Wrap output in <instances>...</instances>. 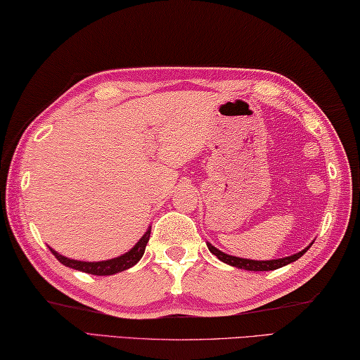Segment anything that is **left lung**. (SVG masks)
<instances>
[{
  "label": "left lung",
  "mask_w": 360,
  "mask_h": 360,
  "mask_svg": "<svg viewBox=\"0 0 360 360\" xmlns=\"http://www.w3.org/2000/svg\"><path fill=\"white\" fill-rule=\"evenodd\" d=\"M207 247H209V250L214 253L217 258H219V260H221L223 263H226V264H231V266H236L239 269H247V271H273V269L282 268L288 263L298 260L300 257L304 255V252L309 249L311 244L306 247V249H303L302 252L295 253V255H290V257H285V258H278V260H262V262L260 260H247V258L228 255V253H223L221 250H219L217 247H214L209 243H207Z\"/></svg>",
  "instance_id": "obj_1"
}]
</instances>
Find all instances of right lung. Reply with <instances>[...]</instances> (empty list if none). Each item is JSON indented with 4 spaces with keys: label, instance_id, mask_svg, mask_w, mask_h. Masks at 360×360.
<instances>
[{
    "label": "right lung",
    "instance_id": "add662e5",
    "mask_svg": "<svg viewBox=\"0 0 360 360\" xmlns=\"http://www.w3.org/2000/svg\"><path fill=\"white\" fill-rule=\"evenodd\" d=\"M150 233H151V228L146 229V233L141 236L139 243L135 244L131 250L126 252L124 255L111 258V260H105V262L72 260V258H67V257L60 255V253H57L56 250H52L51 247H49V249L52 252V255H54L62 264H65V266L78 269V271H82V273L94 274V276H111V274L121 273V271H126L129 268H132L134 264L137 263L141 257H143L145 247L150 240Z\"/></svg>",
    "mask_w": 360,
    "mask_h": 360
}]
</instances>
